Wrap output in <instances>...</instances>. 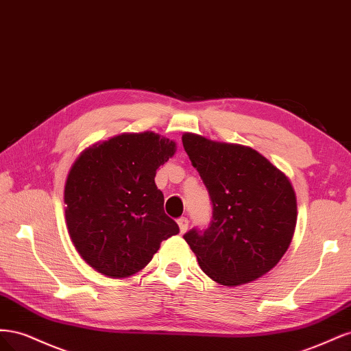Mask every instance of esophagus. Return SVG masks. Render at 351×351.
I'll list each match as a JSON object with an SVG mask.
<instances>
[{"mask_svg": "<svg viewBox=\"0 0 351 351\" xmlns=\"http://www.w3.org/2000/svg\"><path fill=\"white\" fill-rule=\"evenodd\" d=\"M178 227H180V231L182 232H186L187 231V228H189V219L186 218V217H182V218H178Z\"/></svg>", "mask_w": 351, "mask_h": 351, "instance_id": "1", "label": "esophagus"}]
</instances>
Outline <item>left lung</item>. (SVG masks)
Instances as JSON below:
<instances>
[{
    "instance_id": "1",
    "label": "left lung",
    "mask_w": 351,
    "mask_h": 351,
    "mask_svg": "<svg viewBox=\"0 0 351 351\" xmlns=\"http://www.w3.org/2000/svg\"><path fill=\"white\" fill-rule=\"evenodd\" d=\"M183 146L212 202L206 230L183 236L199 267L234 287L262 277L289 249L297 221L290 180L252 147L186 133Z\"/></svg>"
}]
</instances>
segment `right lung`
Here are the masks:
<instances>
[{"label": "right lung", "mask_w": 351, "mask_h": 351, "mask_svg": "<svg viewBox=\"0 0 351 351\" xmlns=\"http://www.w3.org/2000/svg\"><path fill=\"white\" fill-rule=\"evenodd\" d=\"M176 143L152 132L93 145L73 164L64 189L69 234L92 268L112 278L143 269L159 244L178 234L164 212L156 169Z\"/></svg>", "instance_id": "1"}]
</instances>
